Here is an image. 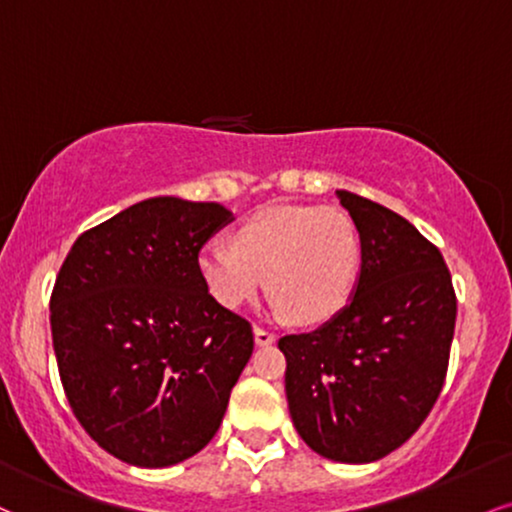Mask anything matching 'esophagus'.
Listing matches in <instances>:
<instances>
[{"label":"esophagus","mask_w":512,"mask_h":512,"mask_svg":"<svg viewBox=\"0 0 512 512\" xmlns=\"http://www.w3.org/2000/svg\"><path fill=\"white\" fill-rule=\"evenodd\" d=\"M276 336L269 329H262V326H255V343L257 346H272Z\"/></svg>","instance_id":"esophagus-1"}]
</instances>
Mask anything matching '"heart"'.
<instances>
[{
  "label": "heart",
  "mask_w": 512,
  "mask_h": 512,
  "mask_svg": "<svg viewBox=\"0 0 512 512\" xmlns=\"http://www.w3.org/2000/svg\"><path fill=\"white\" fill-rule=\"evenodd\" d=\"M200 274L226 310L255 300L267 274L274 310L319 324L336 317L355 291L360 236L338 207L267 205L238 226L233 245L202 248Z\"/></svg>",
  "instance_id": "b5f03b06"
}]
</instances>
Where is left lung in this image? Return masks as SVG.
<instances>
[{
	"instance_id": "8db88e82",
	"label": "left lung",
	"mask_w": 512,
	"mask_h": 512,
	"mask_svg": "<svg viewBox=\"0 0 512 512\" xmlns=\"http://www.w3.org/2000/svg\"><path fill=\"white\" fill-rule=\"evenodd\" d=\"M360 233L350 303L310 334L279 338L293 424L312 451L374 463L432 412L448 372L455 291L439 248L408 219L336 190Z\"/></svg>"
}]
</instances>
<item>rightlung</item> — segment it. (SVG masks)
<instances>
[{
    "label": "right lung",
    "mask_w": 512,
    "mask_h": 512,
    "mask_svg": "<svg viewBox=\"0 0 512 512\" xmlns=\"http://www.w3.org/2000/svg\"><path fill=\"white\" fill-rule=\"evenodd\" d=\"M233 214L150 197L80 233L52 300L54 353L80 427L138 467L183 463L217 434L252 326L207 291L200 250Z\"/></svg>",
    "instance_id": "right-lung-1"
}]
</instances>
